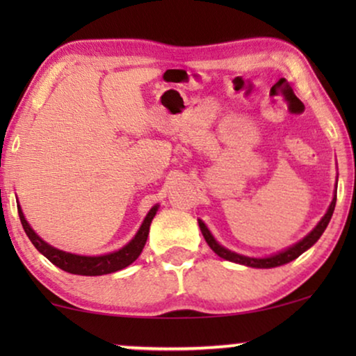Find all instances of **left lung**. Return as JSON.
Segmentation results:
<instances>
[{"label":"left lung","mask_w":356,"mask_h":356,"mask_svg":"<svg viewBox=\"0 0 356 356\" xmlns=\"http://www.w3.org/2000/svg\"><path fill=\"white\" fill-rule=\"evenodd\" d=\"M335 202H337V195H334L332 203H330L329 210H327L325 215L322 216V220L317 222V226L311 231L309 234L306 236V238H302L300 243H296L295 245H291V248L282 250V252H278V254H275V255H270V257H262V259L248 257V255L236 254V252H233V250L222 248L221 244L216 243V239L213 238L210 231H208V227L205 226V222H203L202 220H198V226H200L202 234H203V238H205L207 244L210 245L213 252L220 255L221 259L229 260V262L241 264V265H248V267H254V268H273V267H280V265H285L288 262H291V260L298 259L302 252H306V250L309 249L311 245H314L317 243V239H319L321 236H322V233H324L327 225H329L330 218H332V213H334V208H335Z\"/></svg>","instance_id":"1"}]
</instances>
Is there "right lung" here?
I'll return each instance as SVG.
<instances>
[{
    "instance_id": "add662e5",
    "label": "right lung",
    "mask_w": 356,
    "mask_h": 356,
    "mask_svg": "<svg viewBox=\"0 0 356 356\" xmlns=\"http://www.w3.org/2000/svg\"><path fill=\"white\" fill-rule=\"evenodd\" d=\"M19 218H21L22 227L26 231L27 238L31 239V243L35 245V249L39 250L42 255H45L47 259L50 260L51 264L56 265V267L65 270V272L73 273V275H86V277H97V275H107L113 273L117 270H122L129 267L130 264H134L138 255L143 250L146 239H148L149 234V225L153 221V218L158 211V205H154L148 211V215L141 222L138 233L135 234V238L130 241L129 244L123 245L122 249L115 250V252L106 254V255H96V257H91V255H76L65 252V250H60L56 248H51L50 244H47L44 239L39 238L35 234V231L32 229L27 222L26 218H24V213L21 207H17Z\"/></svg>"
}]
</instances>
